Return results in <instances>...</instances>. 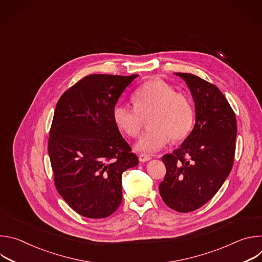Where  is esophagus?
Wrapping results in <instances>:
<instances>
[{
    "label": "esophagus",
    "instance_id": "esophagus-1",
    "mask_svg": "<svg viewBox=\"0 0 262 262\" xmlns=\"http://www.w3.org/2000/svg\"><path fill=\"white\" fill-rule=\"evenodd\" d=\"M150 159H151L150 156H148V155H145V154H140L139 155V161L140 162H147Z\"/></svg>",
    "mask_w": 262,
    "mask_h": 262
}]
</instances>
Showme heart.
Segmentation results:
<instances>
[{"instance_id":"b5f03b06","label":"heart","mask_w":262,"mask_h":262,"mask_svg":"<svg viewBox=\"0 0 262 262\" xmlns=\"http://www.w3.org/2000/svg\"><path fill=\"white\" fill-rule=\"evenodd\" d=\"M134 106L117 104L113 110L116 126L127 137L136 138L148 117V128L138 141L140 151L155 152L171 139L184 140L195 122V110L189 95L177 92L162 80H150L141 85L133 95Z\"/></svg>"}]
</instances>
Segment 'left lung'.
<instances>
[{
	"label": "left lung",
	"mask_w": 262,
	"mask_h": 262,
	"mask_svg": "<svg viewBox=\"0 0 262 262\" xmlns=\"http://www.w3.org/2000/svg\"><path fill=\"white\" fill-rule=\"evenodd\" d=\"M188 85L196 112L192 133L173 154L162 158L166 175L159 190L178 212L203 206L220 190L234 162L235 114L216 86L192 73H176Z\"/></svg>",
	"instance_id": "1"
}]
</instances>
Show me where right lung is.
<instances>
[{"label":"right lung","mask_w":262,"mask_h":262,"mask_svg":"<svg viewBox=\"0 0 262 262\" xmlns=\"http://www.w3.org/2000/svg\"><path fill=\"white\" fill-rule=\"evenodd\" d=\"M137 77L90 74L56 105L48 144L54 182L83 216L113 213L122 201V173L139 164L113 120L118 98Z\"/></svg>","instance_id":"obj_1"}]
</instances>
